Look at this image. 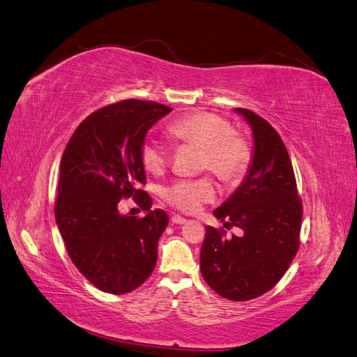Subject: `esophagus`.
<instances>
[{
	"label": "esophagus",
	"instance_id": "34e87169",
	"mask_svg": "<svg viewBox=\"0 0 357 357\" xmlns=\"http://www.w3.org/2000/svg\"><path fill=\"white\" fill-rule=\"evenodd\" d=\"M170 220H172L173 224H185L187 222V218L181 217V215H176V213H175V215H172Z\"/></svg>",
	"mask_w": 357,
	"mask_h": 357
}]
</instances>
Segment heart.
Wrapping results in <instances>:
<instances>
[{
  "label": "heart",
  "instance_id": "obj_1",
  "mask_svg": "<svg viewBox=\"0 0 357 357\" xmlns=\"http://www.w3.org/2000/svg\"><path fill=\"white\" fill-rule=\"evenodd\" d=\"M169 137L176 145L202 148L200 169L209 170L221 182L235 185L243 179L251 165L248 142L236 135L230 122L217 114L196 110L172 121L167 127ZM144 169L152 175L166 170L169 155L158 144L148 140L140 149ZM215 199V187L209 178L182 179L165 191V200L182 212H196L203 203Z\"/></svg>",
  "mask_w": 357,
  "mask_h": 357
}]
</instances>
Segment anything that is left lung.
Listing matches in <instances>:
<instances>
[{"label":"left lung","mask_w":357,"mask_h":357,"mask_svg":"<svg viewBox=\"0 0 357 357\" xmlns=\"http://www.w3.org/2000/svg\"><path fill=\"white\" fill-rule=\"evenodd\" d=\"M252 128L254 155L242 185L213 211L224 226L206 227L200 271L208 286L229 301L243 302L269 291L284 277L299 250L302 200L282 139L266 119L238 107Z\"/></svg>","instance_id":"1"}]
</instances>
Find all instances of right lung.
Listing matches in <instances>:
<instances>
[{
	"mask_svg": "<svg viewBox=\"0 0 357 357\" xmlns=\"http://www.w3.org/2000/svg\"><path fill=\"white\" fill-rule=\"evenodd\" d=\"M172 107L122 100L93 112L75 130L59 166L55 218L68 257L98 290L124 294L142 286L157 263L167 213L151 211L140 161L146 131ZM133 197L149 213L121 216V198Z\"/></svg>",
	"mask_w": 357,
	"mask_h": 357,
	"instance_id": "right-lung-1",
	"label": "right lung"
}]
</instances>
